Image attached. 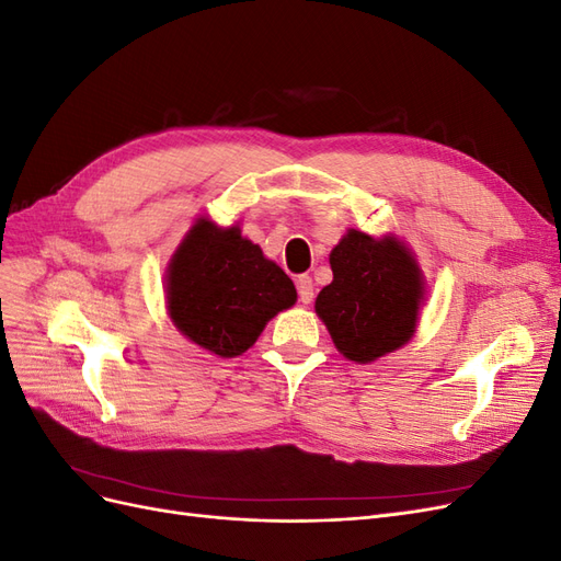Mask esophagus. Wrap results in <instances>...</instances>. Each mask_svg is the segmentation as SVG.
<instances>
[{
    "label": "esophagus",
    "instance_id": "34e87169",
    "mask_svg": "<svg viewBox=\"0 0 561 561\" xmlns=\"http://www.w3.org/2000/svg\"><path fill=\"white\" fill-rule=\"evenodd\" d=\"M297 290H299L301 304H311L313 301V280H311V276H299Z\"/></svg>",
    "mask_w": 561,
    "mask_h": 561
}]
</instances>
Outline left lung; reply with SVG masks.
Listing matches in <instances>:
<instances>
[{
	"label": "left lung",
	"instance_id": "1",
	"mask_svg": "<svg viewBox=\"0 0 561 561\" xmlns=\"http://www.w3.org/2000/svg\"><path fill=\"white\" fill-rule=\"evenodd\" d=\"M332 283L316 297V313L353 363H375L410 342L426 295L421 268L396 236L371 239L348 229L330 252Z\"/></svg>",
	"mask_w": 561,
	"mask_h": 561
}]
</instances>
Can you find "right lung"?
Masks as SVG:
<instances>
[{"label":"right lung","instance_id":"1","mask_svg":"<svg viewBox=\"0 0 561 561\" xmlns=\"http://www.w3.org/2000/svg\"><path fill=\"white\" fill-rule=\"evenodd\" d=\"M168 313L175 328L219 358L245 353L266 322L297 301L295 283L243 239L239 225L198 217L165 274Z\"/></svg>","mask_w":561,"mask_h":561}]
</instances>
